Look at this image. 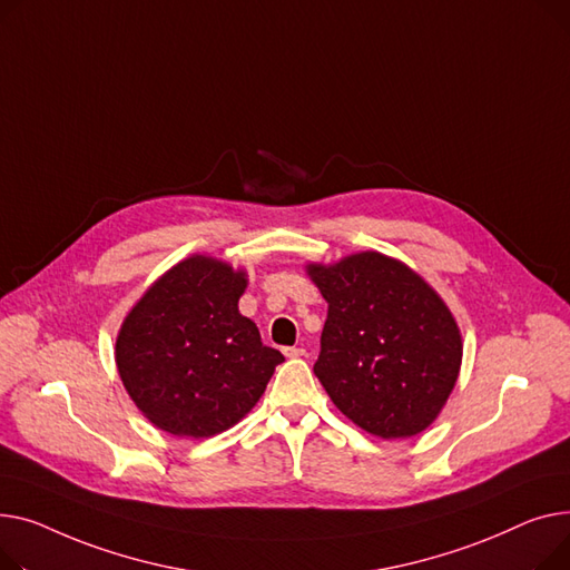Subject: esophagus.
<instances>
[{"instance_id": "1", "label": "esophagus", "mask_w": 570, "mask_h": 570, "mask_svg": "<svg viewBox=\"0 0 570 570\" xmlns=\"http://www.w3.org/2000/svg\"><path fill=\"white\" fill-rule=\"evenodd\" d=\"M283 354H285L287 358H298V356L306 354V350H304V347H285Z\"/></svg>"}]
</instances>
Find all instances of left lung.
<instances>
[{"label":"left lung","mask_w":570,"mask_h":570,"mask_svg":"<svg viewBox=\"0 0 570 570\" xmlns=\"http://www.w3.org/2000/svg\"><path fill=\"white\" fill-rule=\"evenodd\" d=\"M308 274L328 304L315 375L350 421L382 440L425 430L462 361L444 301L403 262L358 253Z\"/></svg>","instance_id":"left-lung-1"}]
</instances>
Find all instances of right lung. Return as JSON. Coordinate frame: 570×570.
<instances>
[{"instance_id":"obj_1","label":"right lung","mask_w":570,"mask_h":570,"mask_svg":"<svg viewBox=\"0 0 570 570\" xmlns=\"http://www.w3.org/2000/svg\"><path fill=\"white\" fill-rule=\"evenodd\" d=\"M246 274L193 255L160 276L117 336V367L138 410L177 438L244 419L285 356L239 313Z\"/></svg>"}]
</instances>
